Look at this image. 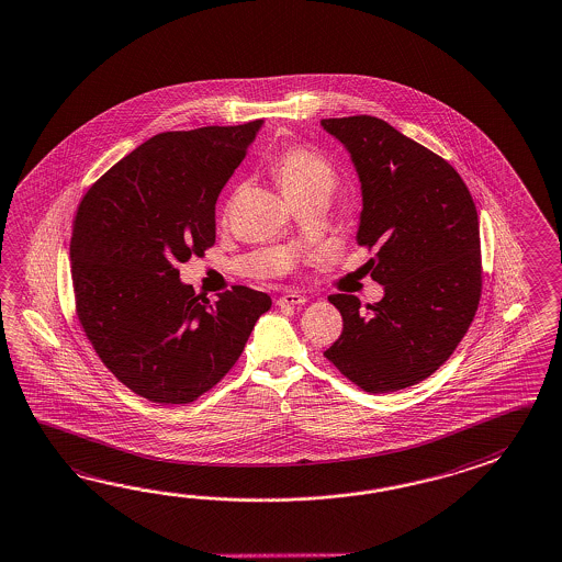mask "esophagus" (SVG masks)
I'll return each instance as SVG.
<instances>
[{
	"label": "esophagus",
	"mask_w": 562,
	"mask_h": 562,
	"mask_svg": "<svg viewBox=\"0 0 562 562\" xmlns=\"http://www.w3.org/2000/svg\"><path fill=\"white\" fill-rule=\"evenodd\" d=\"M306 299L299 294V292H286V294H282L280 299L276 300V304L278 306H299V304H304Z\"/></svg>",
	"instance_id": "34e87169"
}]
</instances>
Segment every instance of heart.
I'll list each match as a JSON object with an SVG mask.
<instances>
[{
    "instance_id": "obj_1",
    "label": "heart",
    "mask_w": 562,
    "mask_h": 562,
    "mask_svg": "<svg viewBox=\"0 0 562 562\" xmlns=\"http://www.w3.org/2000/svg\"><path fill=\"white\" fill-rule=\"evenodd\" d=\"M270 171L288 200H294L314 189L328 191L335 181L333 165L326 161L321 153L308 147H300V145H290L278 150L270 159ZM232 203H234V195L227 200L225 215L232 210Z\"/></svg>"
}]
</instances>
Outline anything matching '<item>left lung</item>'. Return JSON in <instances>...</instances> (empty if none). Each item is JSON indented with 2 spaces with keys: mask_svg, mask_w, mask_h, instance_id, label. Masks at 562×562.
Here are the masks:
<instances>
[{
  "mask_svg": "<svg viewBox=\"0 0 562 562\" xmlns=\"http://www.w3.org/2000/svg\"><path fill=\"white\" fill-rule=\"evenodd\" d=\"M349 149L361 179L357 244L385 296L328 300L342 333L325 357L367 393L412 387L448 361L482 296L475 203L460 173L434 150L369 114L323 119Z\"/></svg>",
  "mask_w": 562,
  "mask_h": 562,
  "instance_id": "obj_1",
  "label": "left lung"
}]
</instances>
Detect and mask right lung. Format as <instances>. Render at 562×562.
I'll list each match as a JSON object with an SVG mask.
<instances>
[{"label":"right lung","mask_w":562,"mask_h":562,"mask_svg":"<svg viewBox=\"0 0 562 562\" xmlns=\"http://www.w3.org/2000/svg\"><path fill=\"white\" fill-rule=\"evenodd\" d=\"M260 125L159 133L78 203L76 314L100 361L138 397L183 405L207 393L272 306L248 286L210 302L179 280V263L215 244V201Z\"/></svg>","instance_id":"obj_1"}]
</instances>
